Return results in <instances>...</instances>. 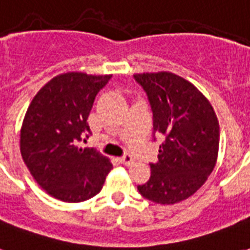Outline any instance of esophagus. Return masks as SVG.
<instances>
[{
    "instance_id": "esophagus-1",
    "label": "esophagus",
    "mask_w": 250,
    "mask_h": 250,
    "mask_svg": "<svg viewBox=\"0 0 250 250\" xmlns=\"http://www.w3.org/2000/svg\"><path fill=\"white\" fill-rule=\"evenodd\" d=\"M119 161H121V164H123L125 166H129V165L133 164V158L129 156V154H125L122 158H119Z\"/></svg>"
}]
</instances>
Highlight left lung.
<instances>
[{"label":"left lung","mask_w":250,"mask_h":250,"mask_svg":"<svg viewBox=\"0 0 250 250\" xmlns=\"http://www.w3.org/2000/svg\"><path fill=\"white\" fill-rule=\"evenodd\" d=\"M133 78L152 107L153 139L164 140L150 178L137 189L150 201L172 205L197 192L214 170L219 123L208 98L188 80L166 71Z\"/></svg>","instance_id":"left-lung-1"}]
</instances>
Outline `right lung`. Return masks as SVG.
Wrapping results in <instances>:
<instances>
[{
    "label": "right lung",
    "instance_id": "right-lung-1",
    "mask_svg": "<svg viewBox=\"0 0 250 250\" xmlns=\"http://www.w3.org/2000/svg\"><path fill=\"white\" fill-rule=\"evenodd\" d=\"M111 75L66 72L33 97L21 129V153L37 184L64 202L89 200L101 190L113 165L93 148L88 117Z\"/></svg>",
    "mask_w": 250,
    "mask_h": 250
}]
</instances>
